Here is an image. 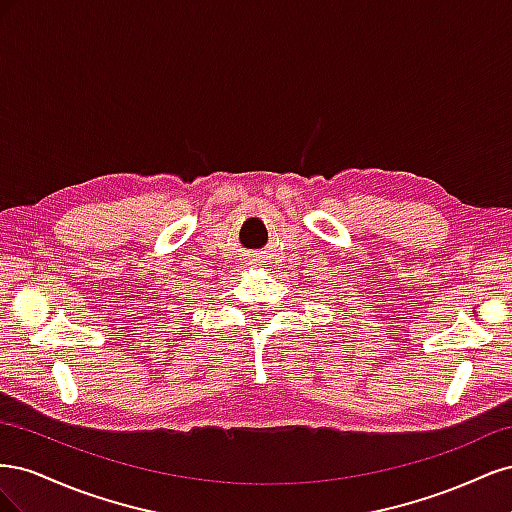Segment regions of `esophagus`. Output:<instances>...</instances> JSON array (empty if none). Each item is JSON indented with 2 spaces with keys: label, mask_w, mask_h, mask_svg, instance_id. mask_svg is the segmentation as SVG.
<instances>
[{
  "label": "esophagus",
  "mask_w": 512,
  "mask_h": 512,
  "mask_svg": "<svg viewBox=\"0 0 512 512\" xmlns=\"http://www.w3.org/2000/svg\"><path fill=\"white\" fill-rule=\"evenodd\" d=\"M260 262H262L260 256H252V258H250V265H254V267H260Z\"/></svg>",
  "instance_id": "obj_1"
}]
</instances>
